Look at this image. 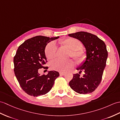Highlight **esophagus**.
Listing matches in <instances>:
<instances>
[{
  "label": "esophagus",
  "mask_w": 120,
  "mask_h": 120,
  "mask_svg": "<svg viewBox=\"0 0 120 120\" xmlns=\"http://www.w3.org/2000/svg\"><path fill=\"white\" fill-rule=\"evenodd\" d=\"M59 74H60V76H63V75H65V73H62V72H60V73Z\"/></svg>",
  "instance_id": "1"
}]
</instances>
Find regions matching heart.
<instances>
[{
  "instance_id": "heart-1",
  "label": "heart",
  "mask_w": 120,
  "mask_h": 120,
  "mask_svg": "<svg viewBox=\"0 0 120 120\" xmlns=\"http://www.w3.org/2000/svg\"><path fill=\"white\" fill-rule=\"evenodd\" d=\"M59 43L69 50V56L73 57L79 63L84 62L86 58V54L84 50L81 49L82 43L80 41L74 38H67L60 40ZM57 49L56 44L54 42L47 44L45 49V54L47 59L52 60L56 57ZM74 65V62L71 60H57L51 63V68L54 71L66 72L73 68Z\"/></svg>"
}]
</instances>
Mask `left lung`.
Here are the masks:
<instances>
[{
	"instance_id": "left-lung-1",
	"label": "left lung",
	"mask_w": 120,
	"mask_h": 120,
	"mask_svg": "<svg viewBox=\"0 0 120 120\" xmlns=\"http://www.w3.org/2000/svg\"><path fill=\"white\" fill-rule=\"evenodd\" d=\"M68 36L80 40L86 51L85 61L77 68L79 73L73 75L69 85L77 93H91L98 87L101 81L108 57L106 46L103 41L90 33L78 32ZM82 71L85 74L81 77L79 74Z\"/></svg>"
}]
</instances>
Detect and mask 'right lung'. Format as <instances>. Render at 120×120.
I'll use <instances>...</instances> for the list:
<instances>
[{"instance_id":"1","label":"right lung","mask_w":120,"mask_h":120,"mask_svg":"<svg viewBox=\"0 0 120 120\" xmlns=\"http://www.w3.org/2000/svg\"><path fill=\"white\" fill-rule=\"evenodd\" d=\"M59 37L37 36L25 41L17 49L14 57V71L21 87L29 95L37 97L47 94L59 77V73L55 71L46 75L38 73L39 69H47L44 66L47 44Z\"/></svg>"}]
</instances>
